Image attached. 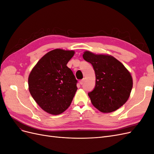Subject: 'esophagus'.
Here are the masks:
<instances>
[{"label": "esophagus", "instance_id": "1", "mask_svg": "<svg viewBox=\"0 0 154 154\" xmlns=\"http://www.w3.org/2000/svg\"><path fill=\"white\" fill-rule=\"evenodd\" d=\"M85 81V78H83V79H82V80H81L80 81V83L81 85H83V83H84Z\"/></svg>", "mask_w": 154, "mask_h": 154}]
</instances>
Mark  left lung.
<instances>
[{
	"mask_svg": "<svg viewBox=\"0 0 154 154\" xmlns=\"http://www.w3.org/2000/svg\"><path fill=\"white\" fill-rule=\"evenodd\" d=\"M85 61L92 64L96 74V85L88 94L92 104L101 112H114L129 98L133 80L124 65L109 54H97L85 51Z\"/></svg>",
	"mask_w": 154,
	"mask_h": 154,
	"instance_id": "obj_1",
	"label": "left lung"
}]
</instances>
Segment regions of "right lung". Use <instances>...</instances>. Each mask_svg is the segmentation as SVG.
Wrapping results in <instances>:
<instances>
[{"label": "right lung", "mask_w": 154, "mask_h": 154, "mask_svg": "<svg viewBox=\"0 0 154 154\" xmlns=\"http://www.w3.org/2000/svg\"><path fill=\"white\" fill-rule=\"evenodd\" d=\"M74 51L56 49L46 53L32 69L29 91L42 109L58 115L68 109L78 89L77 80L67 64Z\"/></svg>", "instance_id": "obj_1"}]
</instances>
